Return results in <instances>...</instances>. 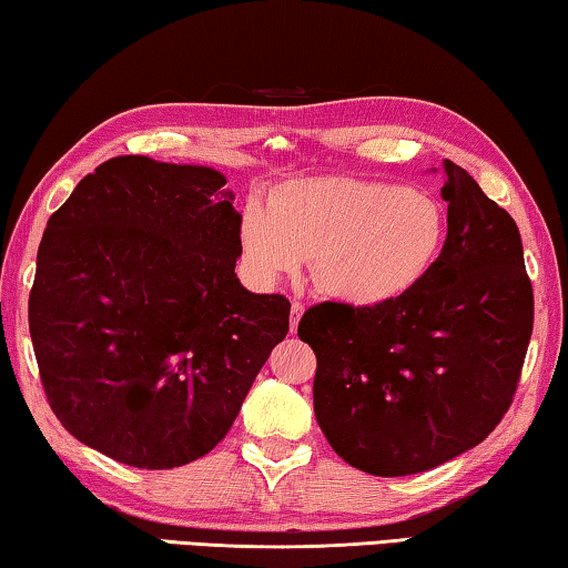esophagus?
I'll return each instance as SVG.
<instances>
[{"label": "esophagus", "instance_id": "obj_1", "mask_svg": "<svg viewBox=\"0 0 568 568\" xmlns=\"http://www.w3.org/2000/svg\"><path fill=\"white\" fill-rule=\"evenodd\" d=\"M303 313H305V305L303 303H293L291 305V333L297 331V323H301Z\"/></svg>", "mask_w": 568, "mask_h": 568}]
</instances>
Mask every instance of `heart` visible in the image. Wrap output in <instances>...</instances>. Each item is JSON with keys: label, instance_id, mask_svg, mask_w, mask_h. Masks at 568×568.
<instances>
[{"label": "heart", "instance_id": "b5f03b06", "mask_svg": "<svg viewBox=\"0 0 568 568\" xmlns=\"http://www.w3.org/2000/svg\"><path fill=\"white\" fill-rule=\"evenodd\" d=\"M448 215L426 190L358 178L291 180L253 197L240 223L250 275L277 283L311 257L313 283L331 301L378 307L410 293L446 245Z\"/></svg>", "mask_w": 568, "mask_h": 568}]
</instances>
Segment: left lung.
I'll return each instance as SVG.
<instances>
[{"label":"left lung","instance_id":"8db88e82","mask_svg":"<svg viewBox=\"0 0 568 568\" xmlns=\"http://www.w3.org/2000/svg\"><path fill=\"white\" fill-rule=\"evenodd\" d=\"M448 235L430 273L378 307L321 303L297 335L318 371L313 408L335 454L410 476L478 446L511 406L534 331L514 217L444 160Z\"/></svg>","mask_w":568,"mask_h":568}]
</instances>
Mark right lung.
<instances>
[{"instance_id": "1", "label": "right lung", "mask_w": 568, "mask_h": 568, "mask_svg": "<svg viewBox=\"0 0 568 568\" xmlns=\"http://www.w3.org/2000/svg\"><path fill=\"white\" fill-rule=\"evenodd\" d=\"M225 175L122 155L47 220L30 333L70 434L134 468H175L233 426L291 303L240 285Z\"/></svg>"}]
</instances>
